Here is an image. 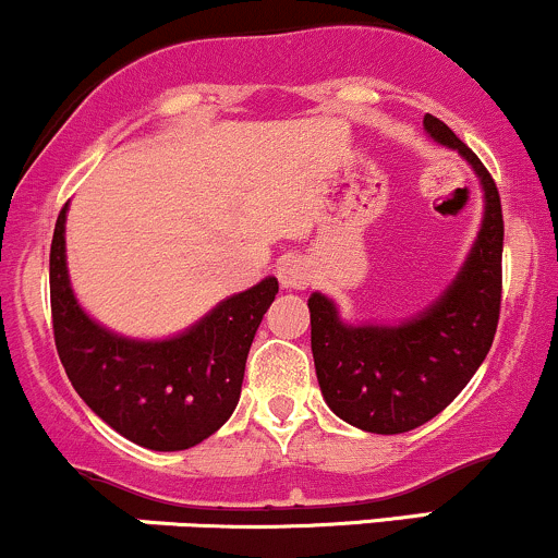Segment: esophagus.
<instances>
[{
	"label": "esophagus",
	"instance_id": "1",
	"mask_svg": "<svg viewBox=\"0 0 558 558\" xmlns=\"http://www.w3.org/2000/svg\"><path fill=\"white\" fill-rule=\"evenodd\" d=\"M277 277L284 290H305L311 281V263L305 257H281Z\"/></svg>",
	"mask_w": 558,
	"mask_h": 558
}]
</instances>
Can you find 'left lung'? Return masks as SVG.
<instances>
[{"mask_svg":"<svg viewBox=\"0 0 558 558\" xmlns=\"http://www.w3.org/2000/svg\"><path fill=\"white\" fill-rule=\"evenodd\" d=\"M425 133L476 172L484 218L452 284L401 325H345L322 292L308 298L311 351L322 397L340 421L369 434H404L428 423L469 386L493 345L502 290V209L487 167L441 119Z\"/></svg>","mask_w":558,"mask_h":558,"instance_id":"obj_1","label":"left lung"}]
</instances>
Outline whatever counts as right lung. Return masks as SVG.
<instances>
[{"label": "right lung", "instance_id": "right-lung-1", "mask_svg": "<svg viewBox=\"0 0 558 558\" xmlns=\"http://www.w3.org/2000/svg\"><path fill=\"white\" fill-rule=\"evenodd\" d=\"M65 209L52 233L50 305L71 386L100 421L135 445L157 452L199 445L236 410L250 345L279 281L266 277L226 298L175 338H124L76 303L65 268Z\"/></svg>", "mask_w": 558, "mask_h": 558}]
</instances>
